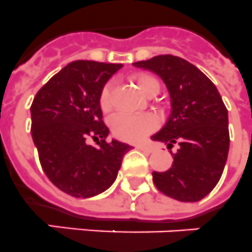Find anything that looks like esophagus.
<instances>
[{"instance_id": "34e87169", "label": "esophagus", "mask_w": 252, "mask_h": 252, "mask_svg": "<svg viewBox=\"0 0 252 252\" xmlns=\"http://www.w3.org/2000/svg\"><path fill=\"white\" fill-rule=\"evenodd\" d=\"M137 149L141 150L143 152H147V154H151V152L155 151V147L149 143H141V145H137Z\"/></svg>"}]
</instances>
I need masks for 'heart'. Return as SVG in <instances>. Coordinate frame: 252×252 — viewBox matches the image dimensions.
Masks as SVG:
<instances>
[{
	"mask_svg": "<svg viewBox=\"0 0 252 252\" xmlns=\"http://www.w3.org/2000/svg\"><path fill=\"white\" fill-rule=\"evenodd\" d=\"M134 83L143 94L158 90V82L149 74H138L134 78ZM115 83L107 82L100 92L98 102L102 111L107 113L113 107V94ZM158 126V116L154 114H119L111 119V129L118 138L124 141H139L147 136Z\"/></svg>",
	"mask_w": 252,
	"mask_h": 252,
	"instance_id": "b5f03b06",
	"label": "heart"
}]
</instances>
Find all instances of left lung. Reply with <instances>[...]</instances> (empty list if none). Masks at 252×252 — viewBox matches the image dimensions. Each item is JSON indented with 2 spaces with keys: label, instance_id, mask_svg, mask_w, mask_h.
Masks as SVG:
<instances>
[{
  "label": "left lung",
  "instance_id": "8db88e82",
  "mask_svg": "<svg viewBox=\"0 0 252 252\" xmlns=\"http://www.w3.org/2000/svg\"><path fill=\"white\" fill-rule=\"evenodd\" d=\"M133 66L161 78L170 97V114L161 129L151 137L174 145L173 165L154 172L158 191L182 202L200 201L220 179L229 151L227 107L217 87L200 69L185 59L158 55Z\"/></svg>",
  "mask_w": 252,
  "mask_h": 252
}]
</instances>
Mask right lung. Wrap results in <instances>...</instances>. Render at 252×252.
<instances>
[{
    "label": "right lung",
    "mask_w": 252,
    "mask_h": 252,
    "mask_svg": "<svg viewBox=\"0 0 252 252\" xmlns=\"http://www.w3.org/2000/svg\"><path fill=\"white\" fill-rule=\"evenodd\" d=\"M122 64L77 60L35 94L31 106L32 137L42 169L59 189L73 197H94L116 179L132 146L106 142L98 97ZM92 138L97 146L89 145Z\"/></svg>",
    "instance_id": "add662e5"
}]
</instances>
